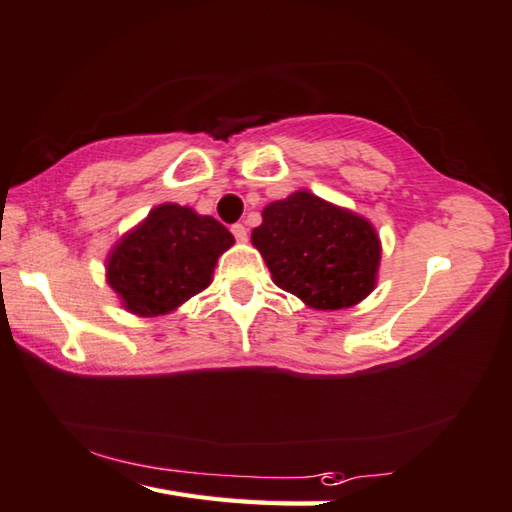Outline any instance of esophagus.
Instances as JSON below:
<instances>
[{"label": "esophagus", "mask_w": 512, "mask_h": 512, "mask_svg": "<svg viewBox=\"0 0 512 512\" xmlns=\"http://www.w3.org/2000/svg\"><path fill=\"white\" fill-rule=\"evenodd\" d=\"M230 230H232V235H235L237 241H246L248 239V228L244 224H235Z\"/></svg>", "instance_id": "obj_1"}]
</instances>
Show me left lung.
<instances>
[{
  "mask_svg": "<svg viewBox=\"0 0 512 512\" xmlns=\"http://www.w3.org/2000/svg\"><path fill=\"white\" fill-rule=\"evenodd\" d=\"M262 217L253 246L284 291L322 311L347 309L374 291L380 241L367 219L306 190L271 203Z\"/></svg>",
  "mask_w": 512,
  "mask_h": 512,
  "instance_id": "8db88e82",
  "label": "left lung"
}]
</instances>
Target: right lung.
Segmentation results:
<instances>
[{"label":"right lung","mask_w":512,"mask_h":512,"mask_svg":"<svg viewBox=\"0 0 512 512\" xmlns=\"http://www.w3.org/2000/svg\"><path fill=\"white\" fill-rule=\"evenodd\" d=\"M232 244L235 237L215 217L163 203L111 250L107 282L127 311L161 315L203 291Z\"/></svg>","instance_id":"add662e5"}]
</instances>
